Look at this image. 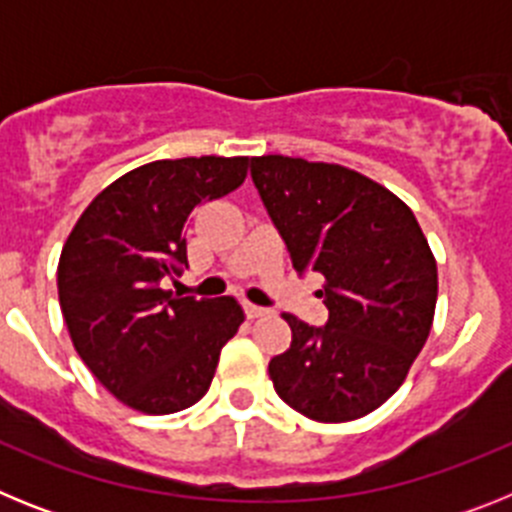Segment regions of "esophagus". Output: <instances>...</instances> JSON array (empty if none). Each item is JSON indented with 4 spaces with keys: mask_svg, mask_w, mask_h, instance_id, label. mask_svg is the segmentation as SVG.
Instances as JSON below:
<instances>
[{
    "mask_svg": "<svg viewBox=\"0 0 512 512\" xmlns=\"http://www.w3.org/2000/svg\"><path fill=\"white\" fill-rule=\"evenodd\" d=\"M243 310H246L248 318H261V315H266V307H259V305H253V302H243Z\"/></svg>",
    "mask_w": 512,
    "mask_h": 512,
    "instance_id": "obj_1",
    "label": "esophagus"
}]
</instances>
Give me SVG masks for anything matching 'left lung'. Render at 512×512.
Masks as SVG:
<instances>
[{
	"label": "left lung",
	"instance_id": "obj_1",
	"mask_svg": "<svg viewBox=\"0 0 512 512\" xmlns=\"http://www.w3.org/2000/svg\"><path fill=\"white\" fill-rule=\"evenodd\" d=\"M251 179L300 274L325 277L328 323L284 315L292 343L269 361L289 408L320 423L372 413L431 333L438 271L413 210L338 164L251 158Z\"/></svg>",
	"mask_w": 512,
	"mask_h": 512
}]
</instances>
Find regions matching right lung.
Here are the masks:
<instances>
[{
    "instance_id": "right-lung-1",
    "label": "right lung",
    "mask_w": 512,
    "mask_h": 512,
    "mask_svg": "<svg viewBox=\"0 0 512 512\" xmlns=\"http://www.w3.org/2000/svg\"><path fill=\"white\" fill-rule=\"evenodd\" d=\"M248 158L153 161L99 192L58 261V300L76 354L120 402L179 413L205 397L243 310L233 297L161 289L189 269L192 212L246 179Z\"/></svg>"
}]
</instances>
